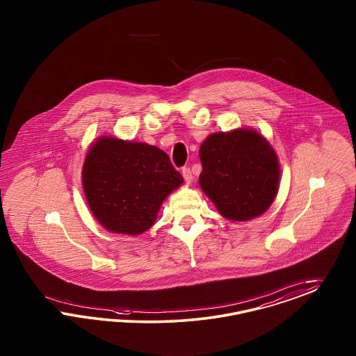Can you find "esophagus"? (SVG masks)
I'll list each match as a JSON object with an SVG mask.
<instances>
[{
  "mask_svg": "<svg viewBox=\"0 0 356 356\" xmlns=\"http://www.w3.org/2000/svg\"><path fill=\"white\" fill-rule=\"evenodd\" d=\"M183 177H184L185 181H188V183H191L192 180H193V175H192V171H191V168H188V167H185L183 168Z\"/></svg>",
  "mask_w": 356,
  "mask_h": 356,
  "instance_id": "esophagus-1",
  "label": "esophagus"
}]
</instances>
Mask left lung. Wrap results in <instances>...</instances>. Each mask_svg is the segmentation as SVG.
I'll return each mask as SVG.
<instances>
[{
  "mask_svg": "<svg viewBox=\"0 0 356 356\" xmlns=\"http://www.w3.org/2000/svg\"><path fill=\"white\" fill-rule=\"evenodd\" d=\"M200 186L225 218L248 221L272 205L280 164L267 139L255 130L209 135L200 147Z\"/></svg>",
  "mask_w": 356,
  "mask_h": 356,
  "instance_id": "left-lung-1",
  "label": "left lung"
}]
</instances>
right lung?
<instances>
[{"instance_id":"1","label":"right lung","mask_w":356,"mask_h":356,"mask_svg":"<svg viewBox=\"0 0 356 356\" xmlns=\"http://www.w3.org/2000/svg\"><path fill=\"white\" fill-rule=\"evenodd\" d=\"M183 183L160 148L106 135L89 148L83 167L86 202L111 233H145L165 197Z\"/></svg>"}]
</instances>
